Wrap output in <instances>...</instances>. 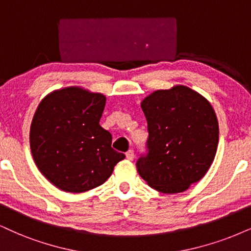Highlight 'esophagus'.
<instances>
[{"mask_svg":"<svg viewBox=\"0 0 251 251\" xmlns=\"http://www.w3.org/2000/svg\"><path fill=\"white\" fill-rule=\"evenodd\" d=\"M134 150H128L126 151V159L128 160H132L134 159Z\"/></svg>","mask_w":251,"mask_h":251,"instance_id":"34e87169","label":"esophagus"}]
</instances>
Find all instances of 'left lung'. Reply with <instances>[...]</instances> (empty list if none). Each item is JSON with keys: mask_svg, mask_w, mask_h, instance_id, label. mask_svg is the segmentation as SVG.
Returning <instances> with one entry per match:
<instances>
[{"mask_svg": "<svg viewBox=\"0 0 251 251\" xmlns=\"http://www.w3.org/2000/svg\"><path fill=\"white\" fill-rule=\"evenodd\" d=\"M141 107L149 136L147 153L136 162L138 175L162 193L186 191L214 160L219 143L214 109L199 93L180 85L153 92Z\"/></svg>", "mask_w": 251, "mask_h": 251, "instance_id": "1", "label": "left lung"}]
</instances>
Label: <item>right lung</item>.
I'll use <instances>...</instances> for the list:
<instances>
[{
	"label": "right lung",
	"mask_w": 251,
	"mask_h": 251,
	"mask_svg": "<svg viewBox=\"0 0 251 251\" xmlns=\"http://www.w3.org/2000/svg\"><path fill=\"white\" fill-rule=\"evenodd\" d=\"M104 104L100 93L67 87L49 94L37 108L31 152L42 175L59 190L81 193L100 186L125 159L100 126Z\"/></svg>",
	"instance_id": "right-lung-1"
}]
</instances>
